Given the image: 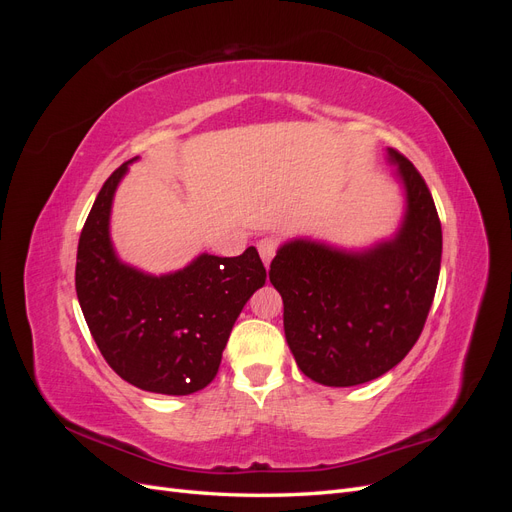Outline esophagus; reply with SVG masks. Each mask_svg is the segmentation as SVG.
<instances>
[{
	"mask_svg": "<svg viewBox=\"0 0 512 512\" xmlns=\"http://www.w3.org/2000/svg\"><path fill=\"white\" fill-rule=\"evenodd\" d=\"M258 252H260L262 262H265V265H269L271 258H273L275 252H277V239H273V237L260 239V241H258Z\"/></svg>",
	"mask_w": 512,
	"mask_h": 512,
	"instance_id": "34e87169",
	"label": "esophagus"
}]
</instances>
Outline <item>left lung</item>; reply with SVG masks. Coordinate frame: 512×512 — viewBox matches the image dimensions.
<instances>
[{"mask_svg": "<svg viewBox=\"0 0 512 512\" xmlns=\"http://www.w3.org/2000/svg\"><path fill=\"white\" fill-rule=\"evenodd\" d=\"M408 211L393 241L363 254L292 241L271 262L284 333L299 369L324 386H354L393 369L421 337L436 294L442 226L425 179L389 149Z\"/></svg>", "mask_w": 512, "mask_h": 512, "instance_id": "1", "label": "left lung"}]
</instances>
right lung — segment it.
I'll list each match as a JSON object with an SVG mask.
<instances>
[{"label": "right lung", "mask_w": 512, "mask_h": 512, "mask_svg": "<svg viewBox=\"0 0 512 512\" xmlns=\"http://www.w3.org/2000/svg\"><path fill=\"white\" fill-rule=\"evenodd\" d=\"M121 164L102 185L81 230L76 297L91 337L117 376L138 389L190 395L215 378L243 305L267 280L247 247L241 256L203 254L183 271L151 277L117 260L108 239Z\"/></svg>", "instance_id": "1"}]
</instances>
